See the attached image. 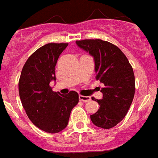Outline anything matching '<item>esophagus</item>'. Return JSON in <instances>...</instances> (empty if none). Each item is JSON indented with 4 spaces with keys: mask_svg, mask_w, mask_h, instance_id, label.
I'll use <instances>...</instances> for the list:
<instances>
[{
    "mask_svg": "<svg viewBox=\"0 0 158 158\" xmlns=\"http://www.w3.org/2000/svg\"><path fill=\"white\" fill-rule=\"evenodd\" d=\"M79 100L82 102H89L91 100V97L90 96H79Z\"/></svg>",
    "mask_w": 158,
    "mask_h": 158,
    "instance_id": "1",
    "label": "esophagus"
}]
</instances>
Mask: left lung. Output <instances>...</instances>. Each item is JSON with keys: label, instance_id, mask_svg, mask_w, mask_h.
<instances>
[{"label": "left lung", "instance_id": "obj_1", "mask_svg": "<svg viewBox=\"0 0 158 158\" xmlns=\"http://www.w3.org/2000/svg\"><path fill=\"white\" fill-rule=\"evenodd\" d=\"M76 44L93 58L96 78L104 84L101 100L92 97L100 107L90 115L94 125L104 129L116 126L123 119L133 101L135 91L134 71L121 50L101 40L76 41Z\"/></svg>", "mask_w": 158, "mask_h": 158}]
</instances>
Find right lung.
I'll return each instance as SVG.
<instances>
[{
  "instance_id": "1",
  "label": "right lung",
  "mask_w": 158,
  "mask_h": 158,
  "mask_svg": "<svg viewBox=\"0 0 158 158\" xmlns=\"http://www.w3.org/2000/svg\"><path fill=\"white\" fill-rule=\"evenodd\" d=\"M67 46L48 43L38 49L25 62L19 81V97L29 119L47 133L65 129L71 111L79 101L77 92L62 95L50 86L56 81L55 65Z\"/></svg>"
}]
</instances>
